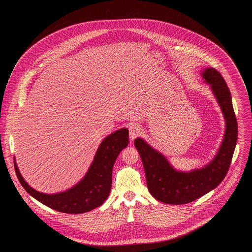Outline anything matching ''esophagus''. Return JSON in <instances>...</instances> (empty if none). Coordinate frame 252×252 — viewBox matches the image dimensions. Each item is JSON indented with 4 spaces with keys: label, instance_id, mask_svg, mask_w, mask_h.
I'll use <instances>...</instances> for the list:
<instances>
[{
    "label": "esophagus",
    "instance_id": "esophagus-1",
    "mask_svg": "<svg viewBox=\"0 0 252 252\" xmlns=\"http://www.w3.org/2000/svg\"><path fill=\"white\" fill-rule=\"evenodd\" d=\"M128 130H129V138L131 140L136 138L141 132V128L137 124H131L128 127Z\"/></svg>",
    "mask_w": 252,
    "mask_h": 252
}]
</instances>
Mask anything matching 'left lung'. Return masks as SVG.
Segmentation results:
<instances>
[{
  "label": "left lung",
  "mask_w": 252,
  "mask_h": 252,
  "mask_svg": "<svg viewBox=\"0 0 252 252\" xmlns=\"http://www.w3.org/2000/svg\"><path fill=\"white\" fill-rule=\"evenodd\" d=\"M201 77L209 85L225 120V132L220 150L212 160L201 168L176 170L165 157L140 137L134 146L140 156L151 194L167 204L191 202L218 188L225 177L237 141V122L229 89L217 69L206 67Z\"/></svg>",
  "instance_id": "obj_1"
}]
</instances>
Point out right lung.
Returning a JSON list of instances; mask_svg holds the SVG:
<instances>
[{"instance_id":"obj_1","label":"right lung","mask_w":252,"mask_h":252,"mask_svg":"<svg viewBox=\"0 0 252 252\" xmlns=\"http://www.w3.org/2000/svg\"><path fill=\"white\" fill-rule=\"evenodd\" d=\"M128 145V129L121 128L107 135L95 153L94 160L82 181L71 189L47 194L31 188L22 176L15 161V170L23 188L43 204L63 213L80 214L100 206L110 195L112 172L120 153Z\"/></svg>"}]
</instances>
